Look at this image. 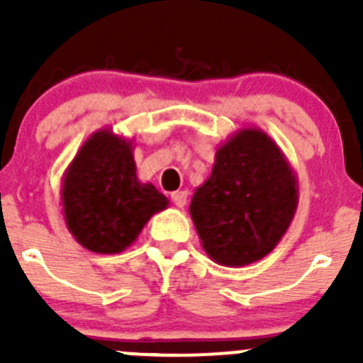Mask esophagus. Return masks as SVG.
I'll use <instances>...</instances> for the list:
<instances>
[{
  "instance_id": "1",
  "label": "esophagus",
  "mask_w": 363,
  "mask_h": 363,
  "mask_svg": "<svg viewBox=\"0 0 363 363\" xmlns=\"http://www.w3.org/2000/svg\"><path fill=\"white\" fill-rule=\"evenodd\" d=\"M171 200L174 201L176 207L184 209L185 203H187V191H176L171 194Z\"/></svg>"
}]
</instances>
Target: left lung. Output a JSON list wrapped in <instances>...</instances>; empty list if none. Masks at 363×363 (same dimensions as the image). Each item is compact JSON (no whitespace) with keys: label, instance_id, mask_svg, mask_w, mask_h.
<instances>
[{"label":"left lung","instance_id":"1","mask_svg":"<svg viewBox=\"0 0 363 363\" xmlns=\"http://www.w3.org/2000/svg\"><path fill=\"white\" fill-rule=\"evenodd\" d=\"M296 207L298 178L289 160L267 133L245 127L218 147L189 211L207 256L245 267L280 243Z\"/></svg>","mask_w":363,"mask_h":363}]
</instances>
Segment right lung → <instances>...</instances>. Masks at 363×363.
Wrapping results in <instances>:
<instances>
[{"instance_id":"add662e5","label":"right lung","mask_w":363,"mask_h":363,"mask_svg":"<svg viewBox=\"0 0 363 363\" xmlns=\"http://www.w3.org/2000/svg\"><path fill=\"white\" fill-rule=\"evenodd\" d=\"M133 150V140L99 129L63 172L60 194L67 229L98 255L125 251L147 221L169 207L158 189L138 179Z\"/></svg>"}]
</instances>
